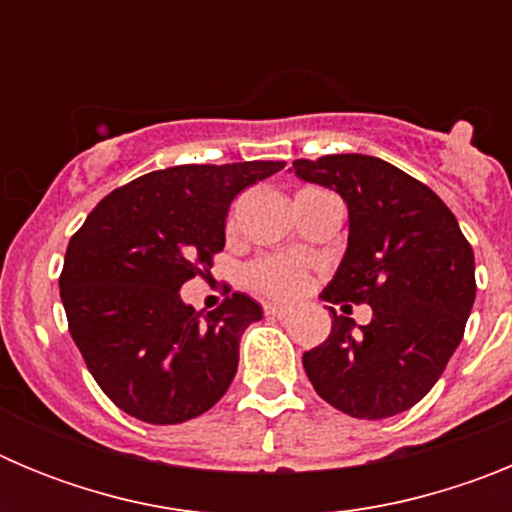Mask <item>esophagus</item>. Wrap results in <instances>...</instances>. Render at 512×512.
Masks as SVG:
<instances>
[{
  "label": "esophagus",
  "instance_id": "1",
  "mask_svg": "<svg viewBox=\"0 0 512 512\" xmlns=\"http://www.w3.org/2000/svg\"><path fill=\"white\" fill-rule=\"evenodd\" d=\"M264 312L269 318H287L289 312H292V307L279 305V302H269V305H264Z\"/></svg>",
  "mask_w": 512,
  "mask_h": 512
}]
</instances>
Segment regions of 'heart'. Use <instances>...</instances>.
<instances>
[{
  "instance_id": "obj_1",
  "label": "heart",
  "mask_w": 512,
  "mask_h": 512,
  "mask_svg": "<svg viewBox=\"0 0 512 512\" xmlns=\"http://www.w3.org/2000/svg\"><path fill=\"white\" fill-rule=\"evenodd\" d=\"M302 192H312V189H302ZM307 282H310V266L295 253H266L253 259L246 269L248 287L274 300H289L300 295Z\"/></svg>"
}]
</instances>
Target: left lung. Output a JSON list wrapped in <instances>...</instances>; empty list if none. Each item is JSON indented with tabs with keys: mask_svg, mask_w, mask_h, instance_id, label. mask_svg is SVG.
I'll return each instance as SVG.
<instances>
[{
	"mask_svg": "<svg viewBox=\"0 0 512 512\" xmlns=\"http://www.w3.org/2000/svg\"><path fill=\"white\" fill-rule=\"evenodd\" d=\"M305 182L336 189L348 205V248L323 300L351 310L369 302L372 323L338 315L302 356L307 379L351 418L382 420L431 392L464 338L477 282L474 253L454 212L431 187L361 153L297 158Z\"/></svg>",
	"mask_w": 512,
	"mask_h": 512,
	"instance_id": "8db88e82",
	"label": "left lung"
}]
</instances>
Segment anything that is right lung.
Masks as SVG:
<instances>
[{
  "label": "right lung",
  "mask_w": 512,
  "mask_h": 512,
  "mask_svg": "<svg viewBox=\"0 0 512 512\" xmlns=\"http://www.w3.org/2000/svg\"><path fill=\"white\" fill-rule=\"evenodd\" d=\"M279 169L284 161L151 171L107 194L71 235L58 277L69 333L122 413L174 425L228 392L243 330L261 307L233 292L202 315L179 289L210 274L230 202Z\"/></svg>",
  "instance_id": "1"
}]
</instances>
